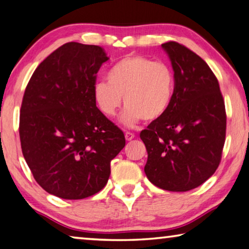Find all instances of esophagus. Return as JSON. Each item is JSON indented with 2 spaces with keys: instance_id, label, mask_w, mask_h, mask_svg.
I'll list each match as a JSON object with an SVG mask.
<instances>
[{
  "instance_id": "esophagus-1",
  "label": "esophagus",
  "mask_w": 249,
  "mask_h": 249,
  "mask_svg": "<svg viewBox=\"0 0 249 249\" xmlns=\"http://www.w3.org/2000/svg\"><path fill=\"white\" fill-rule=\"evenodd\" d=\"M124 137H125V140H127V141H131L133 139H136V134L132 133V132H130V131L125 132L124 133Z\"/></svg>"
}]
</instances>
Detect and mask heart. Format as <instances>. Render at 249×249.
Masks as SVG:
<instances>
[{
	"mask_svg": "<svg viewBox=\"0 0 249 249\" xmlns=\"http://www.w3.org/2000/svg\"><path fill=\"white\" fill-rule=\"evenodd\" d=\"M174 86V71L169 64L146 56L130 55L112 66L108 81H98L93 97L98 108L107 117L116 115L124 97L127 109L122 121L133 125L141 119H160L172 103Z\"/></svg>",
	"mask_w": 249,
	"mask_h": 249,
	"instance_id": "1",
	"label": "heart"
}]
</instances>
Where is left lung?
I'll list each match as a JSON object with an SVG mask.
<instances>
[{
	"instance_id": "left-lung-1",
	"label": "left lung",
	"mask_w": 249,
	"mask_h": 249,
	"mask_svg": "<svg viewBox=\"0 0 249 249\" xmlns=\"http://www.w3.org/2000/svg\"><path fill=\"white\" fill-rule=\"evenodd\" d=\"M175 76L172 103L140 133L148 152L144 172L162 190L186 192L203 184L221 163L226 136L225 104L204 60L184 45L166 42Z\"/></svg>"
}]
</instances>
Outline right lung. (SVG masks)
Instances as JSON below:
<instances>
[{
    "instance_id": "right-lung-1",
    "label": "right lung",
    "mask_w": 249,
    "mask_h": 249,
    "mask_svg": "<svg viewBox=\"0 0 249 249\" xmlns=\"http://www.w3.org/2000/svg\"><path fill=\"white\" fill-rule=\"evenodd\" d=\"M103 47L69 42L33 72L19 113V140L35 181L65 199L91 196L107 184L124 134L96 106Z\"/></svg>"
}]
</instances>
